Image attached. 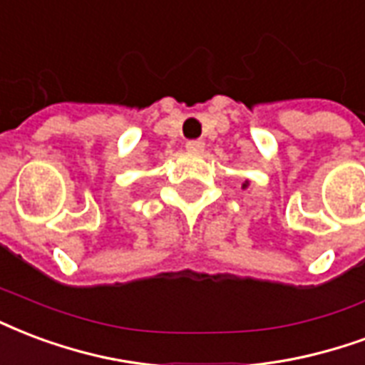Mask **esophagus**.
<instances>
[{"label": "esophagus", "mask_w": 365, "mask_h": 365, "mask_svg": "<svg viewBox=\"0 0 365 365\" xmlns=\"http://www.w3.org/2000/svg\"><path fill=\"white\" fill-rule=\"evenodd\" d=\"M185 148H187L190 153H201L205 148V143L199 141V139H197V141H187L185 143Z\"/></svg>", "instance_id": "obj_1"}]
</instances>
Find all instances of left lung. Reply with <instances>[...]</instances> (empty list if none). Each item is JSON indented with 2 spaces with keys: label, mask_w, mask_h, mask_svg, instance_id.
I'll list each match as a JSON object with an SVG mask.
<instances>
[{
  "label": "left lung",
  "mask_w": 365,
  "mask_h": 365,
  "mask_svg": "<svg viewBox=\"0 0 365 365\" xmlns=\"http://www.w3.org/2000/svg\"><path fill=\"white\" fill-rule=\"evenodd\" d=\"M244 187H247V183H244Z\"/></svg>",
  "instance_id": "obj_1"
}]
</instances>
